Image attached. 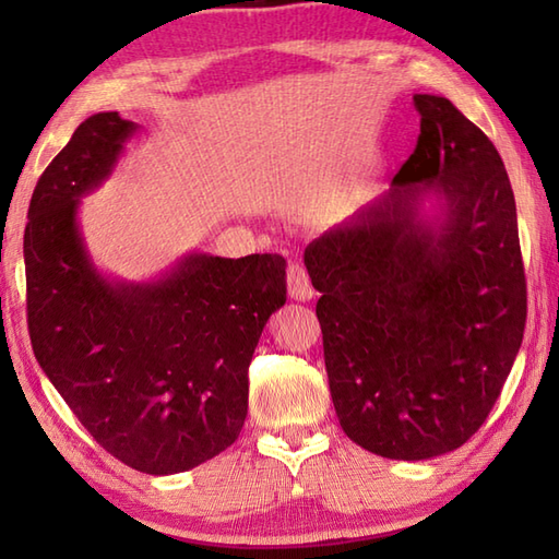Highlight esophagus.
<instances>
[{
  "instance_id": "esophagus-1",
  "label": "esophagus",
  "mask_w": 559,
  "mask_h": 559,
  "mask_svg": "<svg viewBox=\"0 0 559 559\" xmlns=\"http://www.w3.org/2000/svg\"><path fill=\"white\" fill-rule=\"evenodd\" d=\"M288 293L293 300H300V302L312 300V295H314L312 281H310V276H307V269L302 264H298V261H290L288 264Z\"/></svg>"
}]
</instances>
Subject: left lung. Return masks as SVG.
I'll return each mask as SVG.
<instances>
[{"label": "left lung", "mask_w": 559, "mask_h": 559, "mask_svg": "<svg viewBox=\"0 0 559 559\" xmlns=\"http://www.w3.org/2000/svg\"><path fill=\"white\" fill-rule=\"evenodd\" d=\"M420 136L391 189L305 249L338 423L384 459L423 461L478 432L526 326L514 192L492 141L415 93ZM437 193L427 219L421 197Z\"/></svg>", "instance_id": "left-lung-1"}]
</instances>
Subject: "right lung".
Listing matches in <instances>:
<instances>
[{
	"mask_svg": "<svg viewBox=\"0 0 559 559\" xmlns=\"http://www.w3.org/2000/svg\"><path fill=\"white\" fill-rule=\"evenodd\" d=\"M136 124L98 112L47 165L23 233L33 353L91 437L151 476L228 449L247 418L249 362L286 302V259L185 257L153 283L108 281L83 247L79 197L115 168Z\"/></svg>",
	"mask_w": 559,
	"mask_h": 559,
	"instance_id": "obj_1",
	"label": "right lung"
}]
</instances>
